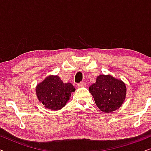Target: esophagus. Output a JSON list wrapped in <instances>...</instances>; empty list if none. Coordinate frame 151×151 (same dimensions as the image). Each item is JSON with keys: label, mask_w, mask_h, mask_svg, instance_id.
Masks as SVG:
<instances>
[{"label": "esophagus", "mask_w": 151, "mask_h": 151, "mask_svg": "<svg viewBox=\"0 0 151 151\" xmlns=\"http://www.w3.org/2000/svg\"><path fill=\"white\" fill-rule=\"evenodd\" d=\"M78 87H82V86H86V83H85V82H80V83L78 84Z\"/></svg>", "instance_id": "obj_1"}]
</instances>
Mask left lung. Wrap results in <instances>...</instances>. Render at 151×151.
<instances>
[{"mask_svg": "<svg viewBox=\"0 0 151 151\" xmlns=\"http://www.w3.org/2000/svg\"><path fill=\"white\" fill-rule=\"evenodd\" d=\"M95 102L102 112L108 113L118 109L127 96V86L120 79L111 75H100L96 83L88 88Z\"/></svg>", "mask_w": 151, "mask_h": 151, "instance_id": "1", "label": "left lung"}]
</instances>
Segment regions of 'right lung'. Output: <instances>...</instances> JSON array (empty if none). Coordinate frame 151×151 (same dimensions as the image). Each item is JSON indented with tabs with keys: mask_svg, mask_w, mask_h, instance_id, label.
<instances>
[{
	"mask_svg": "<svg viewBox=\"0 0 151 151\" xmlns=\"http://www.w3.org/2000/svg\"><path fill=\"white\" fill-rule=\"evenodd\" d=\"M75 90L71 83H64L58 76L50 75L37 84L36 93L45 108L58 111L65 106Z\"/></svg>",
	"mask_w": 151,
	"mask_h": 151,
	"instance_id": "1",
	"label": "right lung"
}]
</instances>
